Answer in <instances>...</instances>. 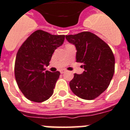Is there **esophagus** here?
<instances>
[{"label":"esophagus","instance_id":"esophagus-1","mask_svg":"<svg viewBox=\"0 0 130 130\" xmlns=\"http://www.w3.org/2000/svg\"><path fill=\"white\" fill-rule=\"evenodd\" d=\"M65 71H66V70H65V69H61V70L60 71V73L62 74V73H64Z\"/></svg>","mask_w":130,"mask_h":130}]
</instances>
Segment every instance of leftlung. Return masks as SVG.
Wrapping results in <instances>:
<instances>
[{"label": "left lung", "mask_w": 130, "mask_h": 130, "mask_svg": "<svg viewBox=\"0 0 130 130\" xmlns=\"http://www.w3.org/2000/svg\"><path fill=\"white\" fill-rule=\"evenodd\" d=\"M77 49L76 61L85 71L74 74L69 86L75 95L85 100H93L108 87L115 69V58L108 45L94 34L83 31L65 36Z\"/></svg>", "instance_id": "obj_1"}]
</instances>
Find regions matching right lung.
I'll return each mask as SVG.
<instances>
[{"label": "right lung", "instance_id": "obj_1", "mask_svg": "<svg viewBox=\"0 0 130 130\" xmlns=\"http://www.w3.org/2000/svg\"><path fill=\"white\" fill-rule=\"evenodd\" d=\"M64 40L65 35H52L38 30L18 50L15 60V78L20 90L28 100L42 102L53 94L60 72L44 71V66L49 65L53 52Z\"/></svg>", "mask_w": 130, "mask_h": 130}]
</instances>
